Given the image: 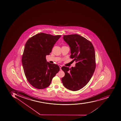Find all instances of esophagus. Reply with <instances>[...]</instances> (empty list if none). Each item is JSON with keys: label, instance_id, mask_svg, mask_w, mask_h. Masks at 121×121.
Segmentation results:
<instances>
[{"label": "esophagus", "instance_id": "obj_1", "mask_svg": "<svg viewBox=\"0 0 121 121\" xmlns=\"http://www.w3.org/2000/svg\"><path fill=\"white\" fill-rule=\"evenodd\" d=\"M59 67L60 68V70H61V67H62V65H59Z\"/></svg>", "mask_w": 121, "mask_h": 121}]
</instances>
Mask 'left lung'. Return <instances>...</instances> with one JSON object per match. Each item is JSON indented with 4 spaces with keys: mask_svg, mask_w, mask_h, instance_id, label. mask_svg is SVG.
<instances>
[{
    "mask_svg": "<svg viewBox=\"0 0 121 121\" xmlns=\"http://www.w3.org/2000/svg\"><path fill=\"white\" fill-rule=\"evenodd\" d=\"M63 39L70 48V58L76 63L70 69L62 67L65 75L61 81L66 88L77 91L88 83L95 71V49L91 41L78 34L65 35Z\"/></svg>",
    "mask_w": 121,
    "mask_h": 121,
    "instance_id": "obj_1",
    "label": "left lung"
}]
</instances>
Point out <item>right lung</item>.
Segmentation results:
<instances>
[{
    "label": "right lung",
    "mask_w": 121,
    "mask_h": 121,
    "mask_svg": "<svg viewBox=\"0 0 121 121\" xmlns=\"http://www.w3.org/2000/svg\"><path fill=\"white\" fill-rule=\"evenodd\" d=\"M61 37L40 33L26 42L22 63L27 80L34 87L38 89L48 87L60 70L58 65L47 62L46 55L51 52L53 46Z\"/></svg>",
    "instance_id": "obj_1"
}]
</instances>
